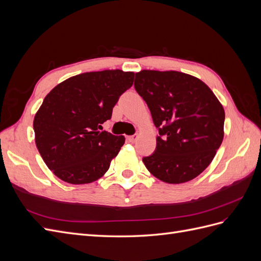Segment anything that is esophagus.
<instances>
[{"mask_svg": "<svg viewBox=\"0 0 261 261\" xmlns=\"http://www.w3.org/2000/svg\"><path fill=\"white\" fill-rule=\"evenodd\" d=\"M137 138H138V135H137V134H135V135L128 136V140H129V141H132V143H135V141L137 140Z\"/></svg>", "mask_w": 261, "mask_h": 261, "instance_id": "34e87169", "label": "esophagus"}]
</instances>
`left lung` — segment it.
Here are the masks:
<instances>
[{
	"label": "left lung",
	"mask_w": 261,
	"mask_h": 261,
	"mask_svg": "<svg viewBox=\"0 0 261 261\" xmlns=\"http://www.w3.org/2000/svg\"><path fill=\"white\" fill-rule=\"evenodd\" d=\"M135 89L159 132L152 154L143 161L153 176L180 184L198 176L223 140L224 110L198 78L170 70H141Z\"/></svg>",
	"instance_id": "8db88e82"
}]
</instances>
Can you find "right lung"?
<instances>
[{
	"instance_id": "1",
	"label": "right lung",
	"mask_w": 261,
	"mask_h": 261,
	"mask_svg": "<svg viewBox=\"0 0 261 261\" xmlns=\"http://www.w3.org/2000/svg\"><path fill=\"white\" fill-rule=\"evenodd\" d=\"M121 69L84 73L46 94L34 120L36 145L48 168L69 184H88L110 168L125 143L102 129L134 82Z\"/></svg>"
}]
</instances>
